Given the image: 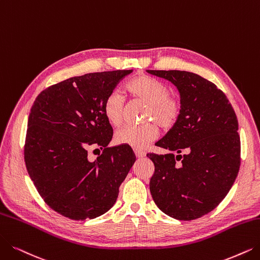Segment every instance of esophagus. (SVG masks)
Listing matches in <instances>:
<instances>
[{"mask_svg": "<svg viewBox=\"0 0 260 260\" xmlns=\"http://www.w3.org/2000/svg\"><path fill=\"white\" fill-rule=\"evenodd\" d=\"M134 153H136L137 158H144L145 155H146V152L143 151V150H140V149H134Z\"/></svg>", "mask_w": 260, "mask_h": 260, "instance_id": "1", "label": "esophagus"}]
</instances>
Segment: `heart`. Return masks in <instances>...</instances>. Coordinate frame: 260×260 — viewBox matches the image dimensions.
Segmentation results:
<instances>
[{"instance_id":"obj_1","label":"heart","mask_w":260,"mask_h":260,"mask_svg":"<svg viewBox=\"0 0 260 260\" xmlns=\"http://www.w3.org/2000/svg\"><path fill=\"white\" fill-rule=\"evenodd\" d=\"M127 89L130 94L147 103L146 120L157 122L160 127L169 129L178 120L181 114V102L178 98L170 95V88L161 81L140 76L131 80ZM124 96L119 91H111L103 102V114L113 126H120L123 119ZM159 136V129L154 123H145L140 126L123 127L116 131L117 144L127 145L133 148H144Z\"/></svg>"}]
</instances>
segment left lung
Wrapping results in <instances>:
<instances>
[{
    "instance_id": "obj_1",
    "label": "left lung",
    "mask_w": 260,
    "mask_h": 260,
    "mask_svg": "<svg viewBox=\"0 0 260 260\" xmlns=\"http://www.w3.org/2000/svg\"><path fill=\"white\" fill-rule=\"evenodd\" d=\"M147 72L172 82L181 102L180 117L155 143L171 152L147 153L154 165L151 196L161 211L176 220L199 219L224 200L237 178L241 146L236 113L224 92L199 75L180 70ZM182 150L188 152L181 156Z\"/></svg>"
}]
</instances>
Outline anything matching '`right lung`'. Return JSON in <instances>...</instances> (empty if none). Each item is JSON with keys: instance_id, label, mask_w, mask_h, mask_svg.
Instances as JSON below:
<instances>
[{"instance_id": "1", "label": "right lung", "mask_w": 260, "mask_h": 260, "mask_svg": "<svg viewBox=\"0 0 260 260\" xmlns=\"http://www.w3.org/2000/svg\"><path fill=\"white\" fill-rule=\"evenodd\" d=\"M132 70L94 72L43 90L30 109L24 161L46 204L71 220L95 219L115 204L119 186L136 162L130 146L108 147L113 128L103 102ZM90 147L104 151L87 158Z\"/></svg>"}]
</instances>
